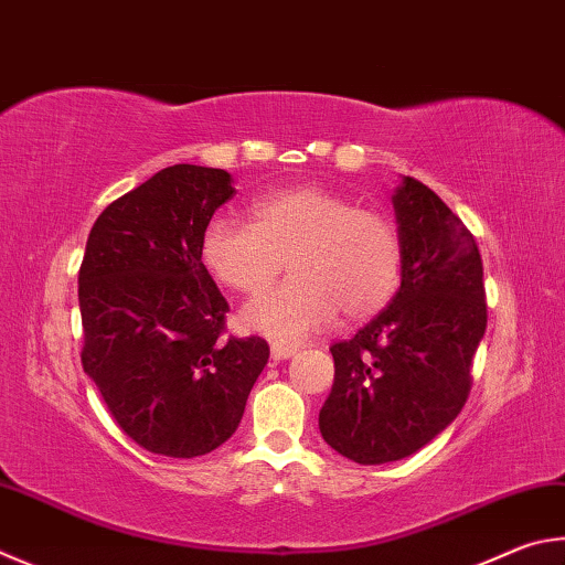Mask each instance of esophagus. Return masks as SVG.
<instances>
[{
	"label": "esophagus",
	"instance_id": "34e87169",
	"mask_svg": "<svg viewBox=\"0 0 565 565\" xmlns=\"http://www.w3.org/2000/svg\"><path fill=\"white\" fill-rule=\"evenodd\" d=\"M296 351H299V345H296V343H284V341H274L271 343V358H274V361H286V358L296 355Z\"/></svg>",
	"mask_w": 565,
	"mask_h": 565
}]
</instances>
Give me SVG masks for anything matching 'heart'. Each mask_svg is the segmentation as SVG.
<instances>
[{
    "label": "heart",
    "mask_w": 565,
    "mask_h": 565,
    "mask_svg": "<svg viewBox=\"0 0 565 565\" xmlns=\"http://www.w3.org/2000/svg\"><path fill=\"white\" fill-rule=\"evenodd\" d=\"M200 256L220 284L262 294L289 259L291 279L244 306L256 333L296 341L333 321L367 318L393 299L403 271V239L387 214L355 207L321 188H289L252 204V222L214 217Z\"/></svg>",
    "instance_id": "b5f03b06"
}]
</instances>
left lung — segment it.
<instances>
[{"mask_svg":"<svg viewBox=\"0 0 565 565\" xmlns=\"http://www.w3.org/2000/svg\"><path fill=\"white\" fill-rule=\"evenodd\" d=\"M403 281L387 309L331 345L333 387L318 427L338 455L385 465L415 455L465 407L487 331L475 234L415 178L393 194Z\"/></svg>","mask_w":565,"mask_h":565,"instance_id":"1","label":"left lung"}]
</instances>
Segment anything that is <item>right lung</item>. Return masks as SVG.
I'll return each instance as SVG.
<instances>
[{"label":"right lung","instance_id":"obj_1","mask_svg":"<svg viewBox=\"0 0 565 565\" xmlns=\"http://www.w3.org/2000/svg\"><path fill=\"white\" fill-rule=\"evenodd\" d=\"M234 194L227 170L166 168L110 202L78 271L84 371L132 443L192 459L227 443L269 361L259 335H224L202 232Z\"/></svg>","mask_w":565,"mask_h":565}]
</instances>
